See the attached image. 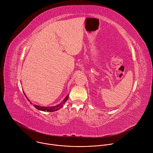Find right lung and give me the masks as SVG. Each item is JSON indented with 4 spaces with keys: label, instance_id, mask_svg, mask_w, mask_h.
Masks as SVG:
<instances>
[{
    "label": "right lung",
    "instance_id": "right-lung-1",
    "mask_svg": "<svg viewBox=\"0 0 153 153\" xmlns=\"http://www.w3.org/2000/svg\"><path fill=\"white\" fill-rule=\"evenodd\" d=\"M24 94H25V93H24ZM68 96H69V95H67L66 97H65V99H63V100L60 104H59V105H56V106H39V105H34V104H33V105H34V106L36 108H37V110H40V111H48V112L56 111L59 110V109H60V108H62V106H63V105L65 102H66V101H67V100H68ZM25 96H26V95H25ZM26 97H27V96H26ZM27 99L28 100V101H30L28 98H27ZM30 102V103L32 104V103H31V102Z\"/></svg>",
    "mask_w": 153,
    "mask_h": 153
}]
</instances>
